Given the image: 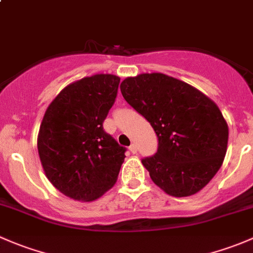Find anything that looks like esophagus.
Listing matches in <instances>:
<instances>
[{"mask_svg":"<svg viewBox=\"0 0 253 253\" xmlns=\"http://www.w3.org/2000/svg\"><path fill=\"white\" fill-rule=\"evenodd\" d=\"M129 150H131V153H133V154H136V153H137V145H136V143H132V144L129 145Z\"/></svg>","mask_w":253,"mask_h":253,"instance_id":"34e87169","label":"esophagus"}]
</instances>
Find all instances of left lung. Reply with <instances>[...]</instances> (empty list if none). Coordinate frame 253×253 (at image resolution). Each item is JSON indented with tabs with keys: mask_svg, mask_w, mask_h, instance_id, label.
Wrapping results in <instances>:
<instances>
[{
	"mask_svg": "<svg viewBox=\"0 0 253 253\" xmlns=\"http://www.w3.org/2000/svg\"><path fill=\"white\" fill-rule=\"evenodd\" d=\"M120 89L157 133L158 152L142 160L153 182L174 197L202 190L220 169L228 148V124L218 105L163 73L127 77Z\"/></svg>",
	"mask_w": 253,
	"mask_h": 253,
	"instance_id": "1",
	"label": "left lung"
}]
</instances>
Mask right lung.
<instances>
[{"label":"right lung","instance_id":"1","mask_svg":"<svg viewBox=\"0 0 253 253\" xmlns=\"http://www.w3.org/2000/svg\"><path fill=\"white\" fill-rule=\"evenodd\" d=\"M120 77L100 73L68 84L48 105L38 152L53 187L75 201L98 200L116 183L126 148L103 129Z\"/></svg>","mask_w":253,"mask_h":253}]
</instances>
